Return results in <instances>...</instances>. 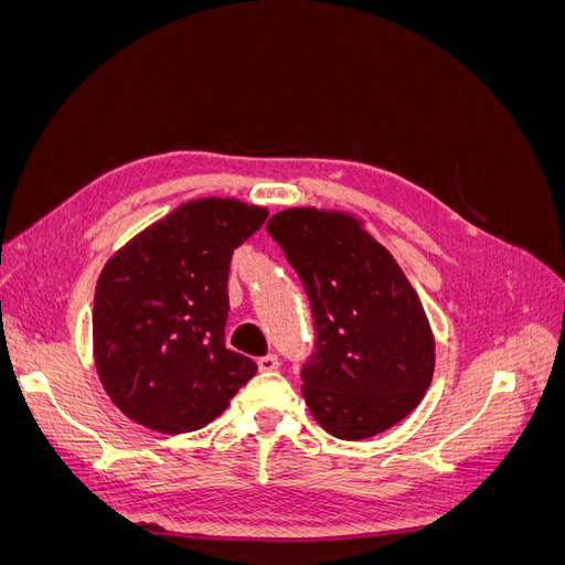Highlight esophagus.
I'll use <instances>...</instances> for the list:
<instances>
[{
  "label": "esophagus",
  "mask_w": 565,
  "mask_h": 565,
  "mask_svg": "<svg viewBox=\"0 0 565 565\" xmlns=\"http://www.w3.org/2000/svg\"><path fill=\"white\" fill-rule=\"evenodd\" d=\"M256 365H259L262 372H270V370H278V355L276 353H268V355H262L259 361H256Z\"/></svg>",
  "instance_id": "1"
}]
</instances>
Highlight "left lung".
I'll use <instances>...</instances> for the list:
<instances>
[{"label":"left lung","mask_w":565,"mask_h":565,"mask_svg":"<svg viewBox=\"0 0 565 565\" xmlns=\"http://www.w3.org/2000/svg\"><path fill=\"white\" fill-rule=\"evenodd\" d=\"M266 228L311 299L316 353L301 372L311 415L344 440L391 429L419 405L436 365L415 287L353 214L289 207Z\"/></svg>","instance_id":"obj_1"}]
</instances>
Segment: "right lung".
I'll list each match as a JSON object with an SVG mask.
<instances>
[{
	"label": "right lung",
	"mask_w": 565,
	"mask_h": 565,
	"mask_svg": "<svg viewBox=\"0 0 565 565\" xmlns=\"http://www.w3.org/2000/svg\"><path fill=\"white\" fill-rule=\"evenodd\" d=\"M266 207L235 198L183 202L119 247L94 297V363L108 398L160 434L202 429L254 374L226 349L233 249Z\"/></svg>",
	"instance_id": "right-lung-1"
}]
</instances>
